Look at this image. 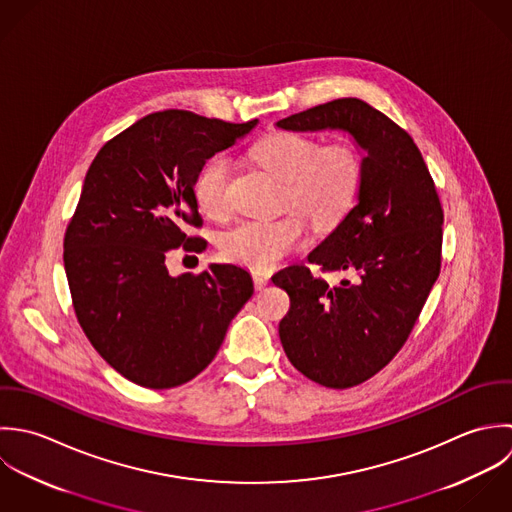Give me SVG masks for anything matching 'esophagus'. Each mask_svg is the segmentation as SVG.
Listing matches in <instances>:
<instances>
[{
	"mask_svg": "<svg viewBox=\"0 0 512 512\" xmlns=\"http://www.w3.org/2000/svg\"><path fill=\"white\" fill-rule=\"evenodd\" d=\"M253 283H255V289H257V291H263V289L269 285V277L263 275V273H255V275H253Z\"/></svg>",
	"mask_w": 512,
	"mask_h": 512,
	"instance_id": "34e87169",
	"label": "esophagus"
}]
</instances>
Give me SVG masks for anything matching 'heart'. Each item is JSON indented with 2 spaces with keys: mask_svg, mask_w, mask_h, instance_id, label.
Wrapping results in <instances>:
<instances>
[{
  "mask_svg": "<svg viewBox=\"0 0 512 512\" xmlns=\"http://www.w3.org/2000/svg\"><path fill=\"white\" fill-rule=\"evenodd\" d=\"M251 156L285 182L283 205L308 217L316 227L338 223L354 204L362 162L354 146L334 142L324 148L308 136L275 132L251 148ZM231 160L207 158L194 178V200L209 217L229 211ZM308 229L299 215L277 221H243L221 237L223 255L253 271H271L283 257L307 245Z\"/></svg>",
  "mask_w": 512,
  "mask_h": 512,
  "instance_id": "heart-1",
  "label": "heart"
}]
</instances>
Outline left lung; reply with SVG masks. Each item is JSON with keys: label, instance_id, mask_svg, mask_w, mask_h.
Returning a JSON list of instances; mask_svg holds the SVG:
<instances>
[{"label": "left lung", "instance_id": "8db88e82", "mask_svg": "<svg viewBox=\"0 0 512 512\" xmlns=\"http://www.w3.org/2000/svg\"><path fill=\"white\" fill-rule=\"evenodd\" d=\"M277 128L340 130L362 152L356 205L308 253V263L344 279L328 285L307 265L273 275L291 299L279 322L291 364L320 386L352 388L380 372L408 340L439 277L443 209L408 132L360 99L318 104Z\"/></svg>", "mask_w": 512, "mask_h": 512}]
</instances>
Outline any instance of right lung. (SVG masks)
Masks as SVG:
<instances>
[{
    "label": "right lung",
    "mask_w": 512,
    "mask_h": 512,
    "mask_svg": "<svg viewBox=\"0 0 512 512\" xmlns=\"http://www.w3.org/2000/svg\"><path fill=\"white\" fill-rule=\"evenodd\" d=\"M259 120L231 124L188 110L154 112L108 140L93 160L65 233V273L87 338L126 380L168 390L215 358L253 295L231 263L172 277L168 251H204L194 178L207 158Z\"/></svg>",
    "instance_id": "1"
}]
</instances>
